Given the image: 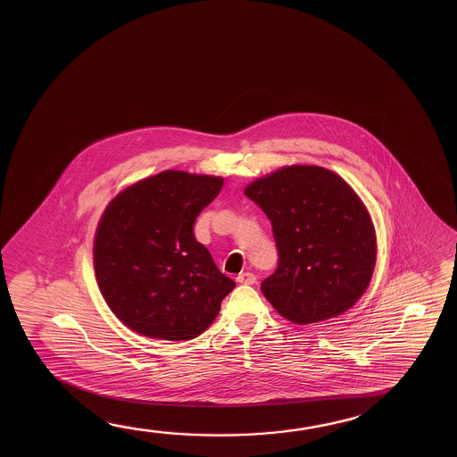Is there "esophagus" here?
<instances>
[{"label":"esophagus","instance_id":"esophagus-1","mask_svg":"<svg viewBox=\"0 0 457 457\" xmlns=\"http://www.w3.org/2000/svg\"><path fill=\"white\" fill-rule=\"evenodd\" d=\"M237 282L244 285H253L256 282V276L253 272H240L237 276Z\"/></svg>","mask_w":457,"mask_h":457}]
</instances>
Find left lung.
Listing matches in <instances>:
<instances>
[{"mask_svg": "<svg viewBox=\"0 0 457 457\" xmlns=\"http://www.w3.org/2000/svg\"><path fill=\"white\" fill-rule=\"evenodd\" d=\"M270 218L278 262L262 282L277 312L298 325L351 309L376 262L367 207L339 175L319 165H290L245 187Z\"/></svg>", "mask_w": 457, "mask_h": 457, "instance_id": "obj_1", "label": "left lung"}]
</instances>
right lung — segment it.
<instances>
[{
	"label": "right lung",
	"instance_id": "obj_1",
	"mask_svg": "<svg viewBox=\"0 0 457 457\" xmlns=\"http://www.w3.org/2000/svg\"><path fill=\"white\" fill-rule=\"evenodd\" d=\"M223 179L164 170L108 204L94 240V268L106 304L143 337L185 341L215 320L236 287L195 237V218Z\"/></svg>",
	"mask_w": 457,
	"mask_h": 457
}]
</instances>
